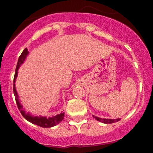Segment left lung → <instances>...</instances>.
<instances>
[{
	"instance_id": "8db88e82",
	"label": "left lung",
	"mask_w": 153,
	"mask_h": 153,
	"mask_svg": "<svg viewBox=\"0 0 153 153\" xmlns=\"http://www.w3.org/2000/svg\"><path fill=\"white\" fill-rule=\"evenodd\" d=\"M97 121H101L102 123H105V124H112V123L118 122L121 120V118H117V119H106V118H100L98 117L95 116V115H92Z\"/></svg>"
}]
</instances>
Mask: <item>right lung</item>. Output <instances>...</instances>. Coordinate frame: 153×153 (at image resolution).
Wrapping results in <instances>:
<instances>
[{
	"mask_svg": "<svg viewBox=\"0 0 153 153\" xmlns=\"http://www.w3.org/2000/svg\"><path fill=\"white\" fill-rule=\"evenodd\" d=\"M29 52L27 50V48L24 49V50L23 51V52L21 53V55H20L19 58H18V64H17V67H16V69H15V76H14V85H13V92H14V95L15 96V101H16V104L17 106H18V109L21 111V113L22 114V115L24 116V118L25 119H27V121H29V122L32 123L34 124H36L38 126H41V127H45V128H48V127H52V126H55V125L58 124L60 122L62 121V120L64 119V112H61V114L59 115H57L56 116H53L52 118H47V117H38L35 116L33 117L32 115H30L29 114H26L25 111L23 110V106L21 104L19 103V101H18V93L16 92V89H15V79L17 78V75H18V68L20 67V66L24 63V60L25 58H27V55H28Z\"/></svg>",
	"mask_w": 153,
	"mask_h": 153,
	"instance_id": "1",
	"label": "right lung"
}]
</instances>
